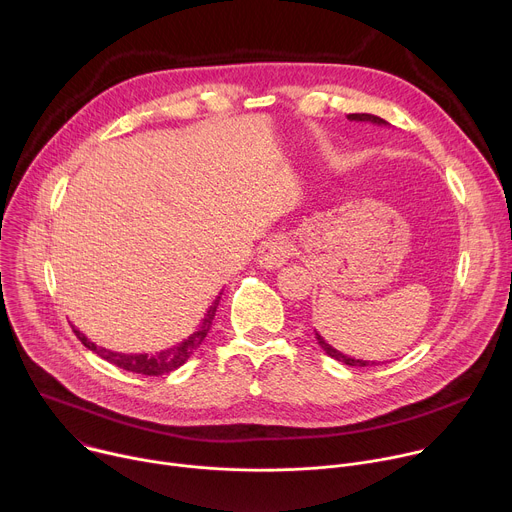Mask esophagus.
<instances>
[{"label": "esophagus", "instance_id": "1", "mask_svg": "<svg viewBox=\"0 0 512 512\" xmlns=\"http://www.w3.org/2000/svg\"><path fill=\"white\" fill-rule=\"evenodd\" d=\"M291 247H294V245L287 241V237L277 235V237H273V239H269V241H265L261 245L259 255H257V263L263 269H269V271L279 269V267L285 265V261L289 259L291 251H294Z\"/></svg>", "mask_w": 512, "mask_h": 512}]
</instances>
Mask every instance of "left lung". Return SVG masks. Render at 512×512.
Instances as JSON below:
<instances>
[{
  "label": "left lung",
  "mask_w": 512,
  "mask_h": 512,
  "mask_svg": "<svg viewBox=\"0 0 512 512\" xmlns=\"http://www.w3.org/2000/svg\"><path fill=\"white\" fill-rule=\"evenodd\" d=\"M350 121H360V123H375V125H389L385 119H381V117H377V115H371V113H350V115H346ZM316 332V330H314ZM316 340H318V344L324 348V352L328 354V356H332V358H336V360H340V362H344V364H348V367H369V364H375V362H371V360H360V358H352V356H346V354H342L340 350H336L334 346H330L318 332H316Z\"/></svg>",
  "instance_id": "left-lung-1"
}]
</instances>
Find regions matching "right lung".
<instances>
[{
	"label": "right lung",
	"mask_w": 512,
	"mask_h": 512,
	"mask_svg": "<svg viewBox=\"0 0 512 512\" xmlns=\"http://www.w3.org/2000/svg\"><path fill=\"white\" fill-rule=\"evenodd\" d=\"M218 302H221V294H218L212 302V306H208L204 318L200 320L198 328L188 336L184 338L182 342L166 348V350H160V352H154V354H125V352H115V350H109L105 346H97L95 342H91L79 328L72 326V332L77 334V338L89 348L93 350L95 354H99L103 360L115 364V367L123 369V371H129V373H137V375H148V377H158V375H166V373H172L176 369H180L182 364L200 348V344L204 342L210 326H212V320H214V314H216V308H218Z\"/></svg>",
	"instance_id": "add662e5"
}]
</instances>
